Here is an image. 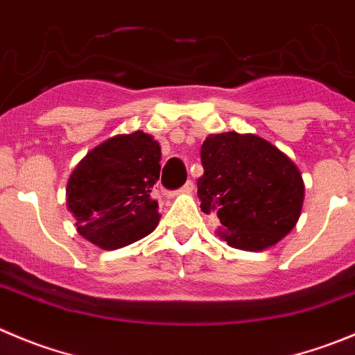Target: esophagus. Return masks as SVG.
<instances>
[{"instance_id": "34e87169", "label": "esophagus", "mask_w": 355, "mask_h": 355, "mask_svg": "<svg viewBox=\"0 0 355 355\" xmlns=\"http://www.w3.org/2000/svg\"><path fill=\"white\" fill-rule=\"evenodd\" d=\"M194 191V184L193 182H187V184L184 185V187L182 189H178L177 191V194H191Z\"/></svg>"}]
</instances>
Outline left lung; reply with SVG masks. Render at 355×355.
<instances>
[{
  "instance_id": "8db88e82",
  "label": "left lung",
  "mask_w": 355,
  "mask_h": 355,
  "mask_svg": "<svg viewBox=\"0 0 355 355\" xmlns=\"http://www.w3.org/2000/svg\"><path fill=\"white\" fill-rule=\"evenodd\" d=\"M201 162V210L218 218L217 234L230 247L259 252L296 226L304 182L296 162L273 144L250 132L208 135Z\"/></svg>"
}]
</instances>
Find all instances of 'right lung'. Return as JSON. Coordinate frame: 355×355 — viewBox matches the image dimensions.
I'll return each mask as SVG.
<instances>
[{"label":"right lung","mask_w":355,"mask_h":355,"mask_svg":"<svg viewBox=\"0 0 355 355\" xmlns=\"http://www.w3.org/2000/svg\"><path fill=\"white\" fill-rule=\"evenodd\" d=\"M161 145L152 135H115L87 152L66 184V207L78 234L103 250L125 247L159 223L152 187L161 173Z\"/></svg>","instance_id":"1"}]
</instances>
